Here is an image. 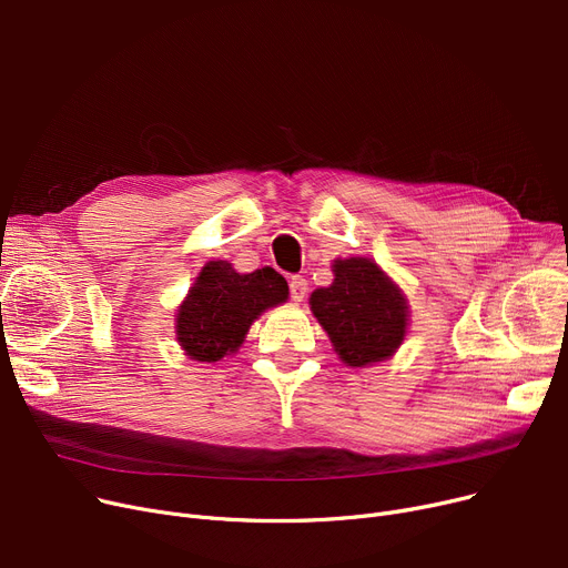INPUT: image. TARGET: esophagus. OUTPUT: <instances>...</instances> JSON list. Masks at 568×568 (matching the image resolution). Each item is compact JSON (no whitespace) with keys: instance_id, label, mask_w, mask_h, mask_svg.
<instances>
[{"instance_id":"34e87169","label":"esophagus","mask_w":568,"mask_h":568,"mask_svg":"<svg viewBox=\"0 0 568 568\" xmlns=\"http://www.w3.org/2000/svg\"><path fill=\"white\" fill-rule=\"evenodd\" d=\"M306 292H308V281H306L304 276H292V278H290V294H292V300H294L296 304L304 302Z\"/></svg>"}]
</instances>
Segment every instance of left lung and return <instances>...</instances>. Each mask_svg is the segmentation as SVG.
Returning <instances> with one entry per match:
<instances>
[{
  "label": "left lung",
  "instance_id": "1",
  "mask_svg": "<svg viewBox=\"0 0 568 568\" xmlns=\"http://www.w3.org/2000/svg\"><path fill=\"white\" fill-rule=\"evenodd\" d=\"M334 283L311 294V311L345 366L366 368L398 352L409 329L400 285L371 257H336Z\"/></svg>",
  "mask_w": 568,
  "mask_h": 568
}]
</instances>
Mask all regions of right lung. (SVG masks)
Wrapping results in <instances>:
<instances>
[{
    "label": "right lung",
    "instance_id": "1",
    "mask_svg": "<svg viewBox=\"0 0 568 568\" xmlns=\"http://www.w3.org/2000/svg\"><path fill=\"white\" fill-rule=\"evenodd\" d=\"M287 296L285 278L272 266L239 274L227 260H209L176 306V343L189 359L216 364L236 354L251 324L264 311L285 304Z\"/></svg>",
    "mask_w": 568,
    "mask_h": 568
}]
</instances>
